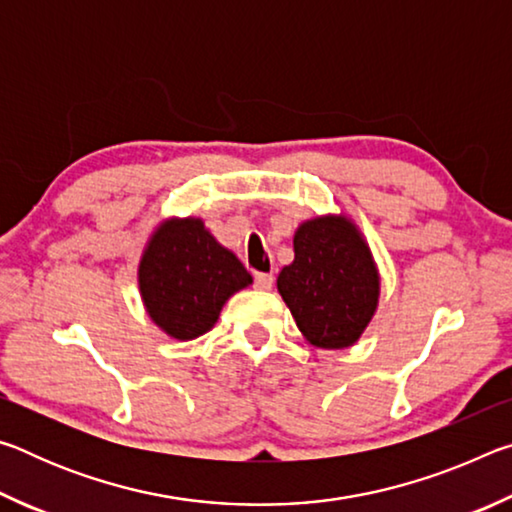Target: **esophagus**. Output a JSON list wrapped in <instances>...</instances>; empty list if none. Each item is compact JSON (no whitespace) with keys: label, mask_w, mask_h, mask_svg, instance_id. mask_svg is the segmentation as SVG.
Returning a JSON list of instances; mask_svg holds the SVG:
<instances>
[{"label":"esophagus","mask_w":512,"mask_h":512,"mask_svg":"<svg viewBox=\"0 0 512 512\" xmlns=\"http://www.w3.org/2000/svg\"><path fill=\"white\" fill-rule=\"evenodd\" d=\"M273 287V275L271 273H257L255 275V289L268 291Z\"/></svg>","instance_id":"1"}]
</instances>
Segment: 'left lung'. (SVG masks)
I'll use <instances>...</instances> for the list:
<instances>
[{
  "label": "left lung",
  "mask_w": 512,
  "mask_h": 512,
  "mask_svg": "<svg viewBox=\"0 0 512 512\" xmlns=\"http://www.w3.org/2000/svg\"><path fill=\"white\" fill-rule=\"evenodd\" d=\"M293 253L277 275V291L302 336L316 348H350L379 302V273L366 239L343 214L316 216L296 230Z\"/></svg>",
  "instance_id": "1"
}]
</instances>
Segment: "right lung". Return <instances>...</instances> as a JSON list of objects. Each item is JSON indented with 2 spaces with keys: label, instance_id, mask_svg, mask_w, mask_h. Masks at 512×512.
I'll list each match as a JSON object with an SVG mask.
<instances>
[{
  "label": "right lung",
  "instance_id": "obj_1",
  "mask_svg": "<svg viewBox=\"0 0 512 512\" xmlns=\"http://www.w3.org/2000/svg\"><path fill=\"white\" fill-rule=\"evenodd\" d=\"M137 282L153 323L171 339L192 341L210 332L225 300L253 284V277L201 219L189 216L155 228Z\"/></svg>",
  "mask_w": 512,
  "mask_h": 512
}]
</instances>
